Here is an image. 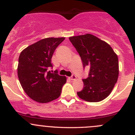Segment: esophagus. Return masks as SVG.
<instances>
[{
    "instance_id": "34e87169",
    "label": "esophagus",
    "mask_w": 135,
    "mask_h": 135,
    "mask_svg": "<svg viewBox=\"0 0 135 135\" xmlns=\"http://www.w3.org/2000/svg\"><path fill=\"white\" fill-rule=\"evenodd\" d=\"M70 78L71 80H75L76 79V76L75 75H74V74H73V75H72L71 77H70V78Z\"/></svg>"
}]
</instances>
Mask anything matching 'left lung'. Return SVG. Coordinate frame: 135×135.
Masks as SVG:
<instances>
[{
	"mask_svg": "<svg viewBox=\"0 0 135 135\" xmlns=\"http://www.w3.org/2000/svg\"><path fill=\"white\" fill-rule=\"evenodd\" d=\"M69 40L80 55L84 67L89 66V76L82 80L84 87L77 95L91 103L104 100L118 81V55L108 43L91 34L71 36Z\"/></svg>",
	"mask_w": 135,
	"mask_h": 135,
	"instance_id": "8db88e82",
	"label": "left lung"
}]
</instances>
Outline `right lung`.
<instances>
[{
	"mask_svg": "<svg viewBox=\"0 0 135 135\" xmlns=\"http://www.w3.org/2000/svg\"><path fill=\"white\" fill-rule=\"evenodd\" d=\"M65 39L46 38L24 49L19 57L17 76L24 91L39 103H47L60 96L66 81L57 71H47L52 66L51 57L55 49Z\"/></svg>",
	"mask_w": 135,
	"mask_h": 135,
	"instance_id": "obj_1",
	"label": "right lung"
}]
</instances>
